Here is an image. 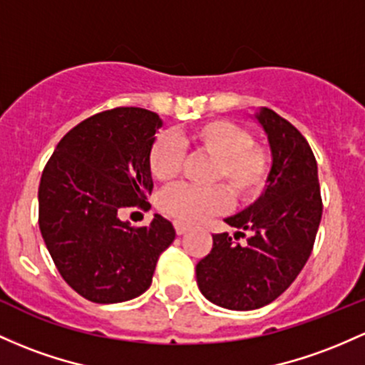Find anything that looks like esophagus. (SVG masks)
<instances>
[{
  "label": "esophagus",
  "mask_w": 365,
  "mask_h": 365,
  "mask_svg": "<svg viewBox=\"0 0 365 365\" xmlns=\"http://www.w3.org/2000/svg\"><path fill=\"white\" fill-rule=\"evenodd\" d=\"M189 225H185V223L183 222H175V230H176V234L178 235H182V234H185L187 230H189Z\"/></svg>",
  "instance_id": "1"
}]
</instances>
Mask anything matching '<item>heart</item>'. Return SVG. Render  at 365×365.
Returning a JSON list of instances; mask_svg holds the SVG:
<instances>
[{
  "mask_svg": "<svg viewBox=\"0 0 365 365\" xmlns=\"http://www.w3.org/2000/svg\"><path fill=\"white\" fill-rule=\"evenodd\" d=\"M182 142L215 159L211 180L225 183L237 201H253L265 189L270 173V155L267 149L255 145L250 131L239 124L227 119L201 123L187 131ZM147 164L158 182H171L182 170V143L173 137L161 135L150 145ZM227 189L222 185L210 189L178 185L159 197V207L180 222H201L211 215L223 213L230 206Z\"/></svg>",
  "mask_w": 365,
  "mask_h": 365,
  "instance_id": "obj_1",
  "label": "heart"
}]
</instances>
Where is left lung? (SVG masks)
Instances as JSON below:
<instances>
[{
  "instance_id": "left-lung-1",
  "label": "left lung",
  "mask_w": 365,
  "mask_h": 365,
  "mask_svg": "<svg viewBox=\"0 0 365 365\" xmlns=\"http://www.w3.org/2000/svg\"><path fill=\"white\" fill-rule=\"evenodd\" d=\"M255 119L272 154L267 185L246 210L225 218L237 228L235 239L247 232L246 244L215 234L210 255L195 265L201 293L228 310H256L279 298L305 267L322 218L317 161L305 137L267 107Z\"/></svg>"
}]
</instances>
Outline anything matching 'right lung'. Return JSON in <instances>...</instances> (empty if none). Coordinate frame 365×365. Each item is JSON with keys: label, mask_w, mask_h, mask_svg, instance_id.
Here are the masks:
<instances>
[{"label": "right lung", "mask_w": 365, "mask_h": 365, "mask_svg": "<svg viewBox=\"0 0 365 365\" xmlns=\"http://www.w3.org/2000/svg\"><path fill=\"white\" fill-rule=\"evenodd\" d=\"M163 119L140 107L100 112L58 142L39 183V230L63 280L93 303H121L150 287L159 256L175 241L161 215L145 227L119 218L154 189L150 145Z\"/></svg>", "instance_id": "add662e5"}]
</instances>
